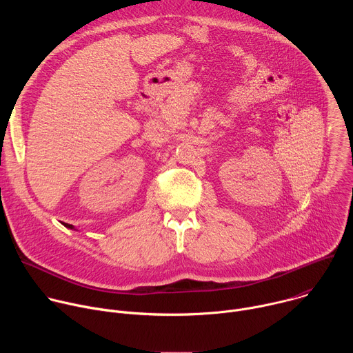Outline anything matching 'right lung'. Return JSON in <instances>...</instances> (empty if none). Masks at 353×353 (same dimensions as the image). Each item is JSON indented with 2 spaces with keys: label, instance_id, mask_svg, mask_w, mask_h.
Returning a JSON list of instances; mask_svg holds the SVG:
<instances>
[{
  "label": "right lung",
  "instance_id": "obj_1",
  "mask_svg": "<svg viewBox=\"0 0 353 353\" xmlns=\"http://www.w3.org/2000/svg\"><path fill=\"white\" fill-rule=\"evenodd\" d=\"M64 226H65V228H70V229H74V226H72V225H70V223H65Z\"/></svg>",
  "mask_w": 353,
  "mask_h": 353
}]
</instances>
